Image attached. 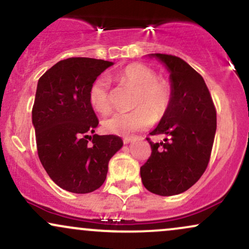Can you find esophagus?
I'll use <instances>...</instances> for the list:
<instances>
[{
    "instance_id": "esophagus-1",
    "label": "esophagus",
    "mask_w": 249,
    "mask_h": 249,
    "mask_svg": "<svg viewBox=\"0 0 249 249\" xmlns=\"http://www.w3.org/2000/svg\"><path fill=\"white\" fill-rule=\"evenodd\" d=\"M134 138H136V136H125L124 138H123V141H124L125 144H127V142H130L131 141H133Z\"/></svg>"
}]
</instances>
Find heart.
Instances as JSON below:
<instances>
[{"instance_id":"1","label":"heart","mask_w":249,"mask_h":249,"mask_svg":"<svg viewBox=\"0 0 249 249\" xmlns=\"http://www.w3.org/2000/svg\"><path fill=\"white\" fill-rule=\"evenodd\" d=\"M113 79L123 88L134 90L133 110L115 112L103 121V128L108 133L126 134L150 126L159 122L170 110L173 90L170 82L158 78V73L147 65L130 64L113 75ZM91 107L99 113H107L112 107L110 85L107 78L99 77L89 91Z\"/></svg>"}]
</instances>
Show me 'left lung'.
I'll use <instances>...</instances> for the list:
<instances>
[{
    "instance_id": "obj_1",
    "label": "left lung",
    "mask_w": 249,
    "mask_h": 249,
    "mask_svg": "<svg viewBox=\"0 0 249 249\" xmlns=\"http://www.w3.org/2000/svg\"><path fill=\"white\" fill-rule=\"evenodd\" d=\"M170 70L173 98L170 110L151 132L166 134L164 142L151 145V156L141 167L142 185L162 196L187 191L210 162L216 131V110L200 73L180 57L152 53Z\"/></svg>"
}]
</instances>
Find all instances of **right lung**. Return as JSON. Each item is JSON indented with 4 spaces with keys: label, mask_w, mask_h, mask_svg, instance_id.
<instances>
[{
    "label": "right lung",
    "mask_w": 249,
    "mask_h": 249,
    "mask_svg": "<svg viewBox=\"0 0 249 249\" xmlns=\"http://www.w3.org/2000/svg\"><path fill=\"white\" fill-rule=\"evenodd\" d=\"M112 64L71 57L38 79L33 107L37 153L53 181L69 192L98 190L111 157L123 146L121 137L93 134L99 122L89 102L92 83Z\"/></svg>",
    "instance_id": "add662e5"
}]
</instances>
